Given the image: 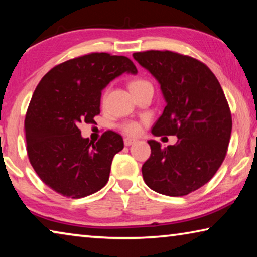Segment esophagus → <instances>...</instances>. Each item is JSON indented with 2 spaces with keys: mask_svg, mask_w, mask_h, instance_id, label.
Instances as JSON below:
<instances>
[{
  "mask_svg": "<svg viewBox=\"0 0 257 257\" xmlns=\"http://www.w3.org/2000/svg\"><path fill=\"white\" fill-rule=\"evenodd\" d=\"M136 142V139H132V138H125L124 139V144L125 146H131L132 144Z\"/></svg>",
  "mask_w": 257,
  "mask_h": 257,
  "instance_id": "obj_1",
  "label": "esophagus"
}]
</instances>
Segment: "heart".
Returning <instances> with one entry per match:
<instances>
[{
  "mask_svg": "<svg viewBox=\"0 0 257 257\" xmlns=\"http://www.w3.org/2000/svg\"><path fill=\"white\" fill-rule=\"evenodd\" d=\"M151 82L148 80H146L144 78H134L132 79L131 81H130L128 84V87L131 89L132 93H136L138 90H140L142 88H146V87H151ZM108 92H109V88H105L103 94H102V101H104L106 96H108ZM120 128L121 131L124 133L128 134V136H138L141 132V124L139 121H134V120H130V121H125L120 125Z\"/></svg>",
  "mask_w": 257,
  "mask_h": 257,
  "instance_id": "1",
  "label": "heart"
}]
</instances>
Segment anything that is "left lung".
Returning <instances> with one entry per match:
<instances>
[{
    "label": "left lung",
    "instance_id": "left-lung-1",
    "mask_svg": "<svg viewBox=\"0 0 257 257\" xmlns=\"http://www.w3.org/2000/svg\"><path fill=\"white\" fill-rule=\"evenodd\" d=\"M133 57L159 80L167 101L152 133L178 137L167 148L148 141L152 154L142 177L160 194L187 195L207 184L226 156L232 131L227 100L212 71L194 57L171 50L140 51Z\"/></svg>",
    "mask_w": 257,
    "mask_h": 257
}]
</instances>
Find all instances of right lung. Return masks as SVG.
<instances>
[{
	"label": "right lung",
	"instance_id": "1",
	"mask_svg": "<svg viewBox=\"0 0 257 257\" xmlns=\"http://www.w3.org/2000/svg\"><path fill=\"white\" fill-rule=\"evenodd\" d=\"M124 72H138L130 58L90 53L55 65L35 88L24 126L27 156L40 179L58 194L80 199L108 183L123 138L106 131L92 142L81 137L79 125L95 121L102 89Z\"/></svg>",
	"mask_w": 257,
	"mask_h": 257
}]
</instances>
